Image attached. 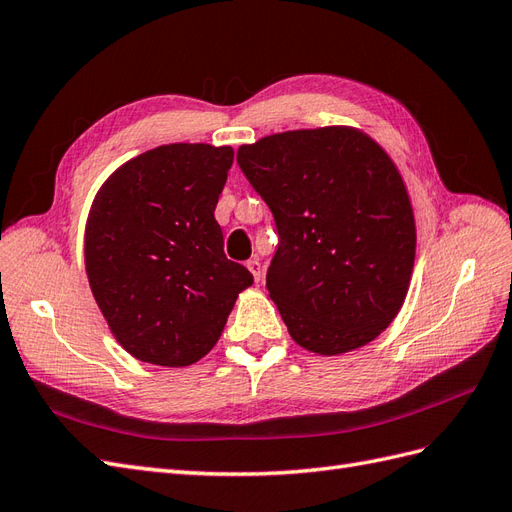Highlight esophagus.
<instances>
[{
  "label": "esophagus",
  "mask_w": 512,
  "mask_h": 512,
  "mask_svg": "<svg viewBox=\"0 0 512 512\" xmlns=\"http://www.w3.org/2000/svg\"><path fill=\"white\" fill-rule=\"evenodd\" d=\"M246 268L251 270V274H253V279L259 283V279H261V264H259V259L257 257H253V259H248L246 261Z\"/></svg>",
  "instance_id": "esophagus-1"
}]
</instances>
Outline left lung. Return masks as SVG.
<instances>
[{"instance_id":"8db88e82","label":"left lung","mask_w":512,"mask_h":512,"mask_svg":"<svg viewBox=\"0 0 512 512\" xmlns=\"http://www.w3.org/2000/svg\"><path fill=\"white\" fill-rule=\"evenodd\" d=\"M277 222L266 287L294 342L335 357L398 316L415 264V216L398 166L348 125L283 131L238 149Z\"/></svg>"}]
</instances>
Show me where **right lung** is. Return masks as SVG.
<instances>
[{"label":"right lung","instance_id":"add662e5","mask_svg":"<svg viewBox=\"0 0 512 512\" xmlns=\"http://www.w3.org/2000/svg\"><path fill=\"white\" fill-rule=\"evenodd\" d=\"M231 147L162 144L125 162L90 205L84 261L112 335L138 361L186 368L218 342L253 274L214 218Z\"/></svg>","mask_w":512,"mask_h":512}]
</instances>
